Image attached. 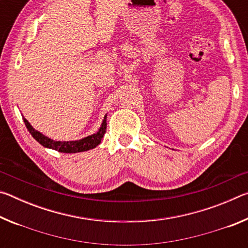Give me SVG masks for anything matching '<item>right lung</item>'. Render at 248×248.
I'll return each instance as SVG.
<instances>
[{"instance_id":"obj_1","label":"right lung","mask_w":248,"mask_h":248,"mask_svg":"<svg viewBox=\"0 0 248 248\" xmlns=\"http://www.w3.org/2000/svg\"><path fill=\"white\" fill-rule=\"evenodd\" d=\"M106 119H107V115H105L102 125H100V128L97 130V132L94 134H91L89 137H85L83 138V139L75 140V141H54L52 139H50V138L46 137L45 134L39 132L38 130H36L31 124L28 123V120L23 117V120L25 124H26V128L28 129L29 133L31 134L33 139H35L37 142H39V143L43 146H45V148L56 150L61 153H78V152H84V151H89L96 148V146L102 142L104 134L106 132V127H107Z\"/></svg>"}]
</instances>
